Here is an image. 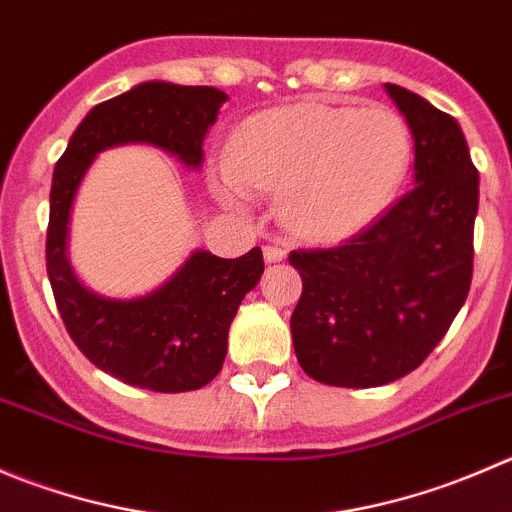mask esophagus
Returning a JSON list of instances; mask_svg holds the SVG:
<instances>
[{"mask_svg":"<svg viewBox=\"0 0 512 512\" xmlns=\"http://www.w3.org/2000/svg\"><path fill=\"white\" fill-rule=\"evenodd\" d=\"M262 255H265L267 262H282L287 257V250L285 247H277V245H267L265 250H262Z\"/></svg>","mask_w":512,"mask_h":512,"instance_id":"34e87169","label":"esophagus"}]
</instances>
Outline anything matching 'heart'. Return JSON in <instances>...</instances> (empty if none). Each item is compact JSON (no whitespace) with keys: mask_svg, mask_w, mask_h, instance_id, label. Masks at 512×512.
Wrapping results in <instances>:
<instances>
[{"mask_svg":"<svg viewBox=\"0 0 512 512\" xmlns=\"http://www.w3.org/2000/svg\"><path fill=\"white\" fill-rule=\"evenodd\" d=\"M410 162L413 135L395 109L297 102L247 119L235 152L215 160L212 185L232 210H250L255 190H277L282 225L327 242L388 210Z\"/></svg>","mask_w":512,"mask_h":512,"instance_id":"heart-1","label":"heart"}]
</instances>
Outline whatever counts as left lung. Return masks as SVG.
I'll return each mask as SVG.
<instances>
[{"label": "left lung", "mask_w": 512, "mask_h": 512, "mask_svg": "<svg viewBox=\"0 0 512 512\" xmlns=\"http://www.w3.org/2000/svg\"><path fill=\"white\" fill-rule=\"evenodd\" d=\"M388 94L415 140V187L375 225L330 250H297V362L335 388L413 372L443 340L473 280L478 170L460 124L398 84Z\"/></svg>", "instance_id": "obj_1"}]
</instances>
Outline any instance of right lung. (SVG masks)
<instances>
[{
  "mask_svg": "<svg viewBox=\"0 0 512 512\" xmlns=\"http://www.w3.org/2000/svg\"><path fill=\"white\" fill-rule=\"evenodd\" d=\"M227 94L215 87L142 82L79 122L59 157L49 192L47 275L74 345L99 370L155 393L200 390L222 370L237 307L265 272L260 247L225 260L190 252L180 270L142 297L114 300L79 282L69 262L74 197L94 157L109 147L152 145L200 170L207 130Z\"/></svg>",
  "mask_w": 512,
  "mask_h": 512,
  "instance_id": "right-lung-1",
  "label": "right lung"
}]
</instances>
